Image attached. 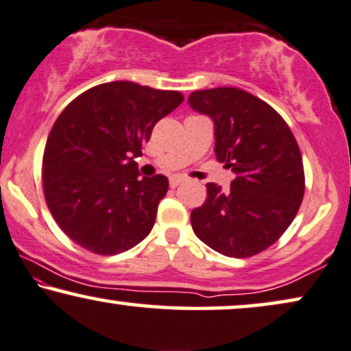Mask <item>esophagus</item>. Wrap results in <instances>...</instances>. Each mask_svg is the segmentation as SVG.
<instances>
[{"label":"esophagus","instance_id":"obj_1","mask_svg":"<svg viewBox=\"0 0 351 351\" xmlns=\"http://www.w3.org/2000/svg\"><path fill=\"white\" fill-rule=\"evenodd\" d=\"M184 181V178H181V176H171L170 178V188H176V186L181 184Z\"/></svg>","mask_w":351,"mask_h":351}]
</instances>
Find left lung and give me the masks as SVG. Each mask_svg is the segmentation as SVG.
Instances as JSON below:
<instances>
[{
    "label": "left lung",
    "instance_id": "obj_1",
    "mask_svg": "<svg viewBox=\"0 0 351 351\" xmlns=\"http://www.w3.org/2000/svg\"><path fill=\"white\" fill-rule=\"evenodd\" d=\"M188 102L212 119L217 160L236 175L228 191L207 184V200L191 212L195 236L232 258L260 254L300 208L305 173L295 138L273 107L239 88L194 91Z\"/></svg>",
    "mask_w": 351,
    "mask_h": 351
}]
</instances>
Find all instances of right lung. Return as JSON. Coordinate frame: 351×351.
Returning <instances> with one entry per match:
<instances>
[{
	"label": "right lung",
	"instance_id": "obj_1",
	"mask_svg": "<svg viewBox=\"0 0 351 351\" xmlns=\"http://www.w3.org/2000/svg\"><path fill=\"white\" fill-rule=\"evenodd\" d=\"M183 99L178 91L110 82L82 93L58 117L45 147L43 189L73 242L117 255L146 239L168 178H139L134 157L154 125Z\"/></svg>",
	"mask_w": 351,
	"mask_h": 351
}]
</instances>
